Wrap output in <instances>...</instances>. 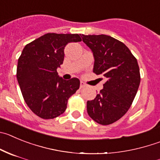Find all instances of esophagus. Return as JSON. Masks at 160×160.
<instances>
[{"instance_id":"1","label":"esophagus","mask_w":160,"mask_h":160,"mask_svg":"<svg viewBox=\"0 0 160 160\" xmlns=\"http://www.w3.org/2000/svg\"><path fill=\"white\" fill-rule=\"evenodd\" d=\"M86 83L83 82L82 81L80 82V87H81V88H85V87H86Z\"/></svg>"}]
</instances>
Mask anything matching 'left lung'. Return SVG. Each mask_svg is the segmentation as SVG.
I'll return each mask as SVG.
<instances>
[{
	"mask_svg": "<svg viewBox=\"0 0 160 160\" xmlns=\"http://www.w3.org/2000/svg\"><path fill=\"white\" fill-rule=\"evenodd\" d=\"M94 58L93 71L106 78L103 89L87 102V112L102 125L112 124L127 112L138 90L140 68L124 43L106 35H80Z\"/></svg>",
	"mask_w": 160,
	"mask_h": 160,
	"instance_id": "left-lung-1",
	"label": "left lung"
}]
</instances>
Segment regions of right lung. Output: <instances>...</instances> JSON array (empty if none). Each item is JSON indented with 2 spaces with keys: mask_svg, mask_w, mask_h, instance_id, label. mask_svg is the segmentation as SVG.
<instances>
[{
  "mask_svg": "<svg viewBox=\"0 0 160 160\" xmlns=\"http://www.w3.org/2000/svg\"><path fill=\"white\" fill-rule=\"evenodd\" d=\"M82 41L78 34L48 33L23 49L18 59L17 78L28 106L43 119L63 113L67 101L80 86L77 78L64 80L57 73L64 60L68 43Z\"/></svg>",
  "mask_w": 160,
  "mask_h": 160,
  "instance_id": "right-lung-1",
  "label": "right lung"
}]
</instances>
